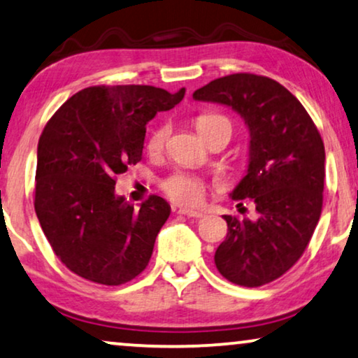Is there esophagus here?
Returning <instances> with one entry per match:
<instances>
[{"instance_id": "obj_1", "label": "esophagus", "mask_w": 358, "mask_h": 358, "mask_svg": "<svg viewBox=\"0 0 358 358\" xmlns=\"http://www.w3.org/2000/svg\"><path fill=\"white\" fill-rule=\"evenodd\" d=\"M178 214L186 215V217H194V219L204 217V213H201V210H191V209H180Z\"/></svg>"}]
</instances>
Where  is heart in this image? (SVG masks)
<instances>
[{
    "label": "heart",
    "instance_id": "b5f03b06",
    "mask_svg": "<svg viewBox=\"0 0 358 358\" xmlns=\"http://www.w3.org/2000/svg\"><path fill=\"white\" fill-rule=\"evenodd\" d=\"M194 124L203 139L217 128L229 129L231 134V123L225 117H220V115H201V117L196 118ZM169 134H170V127L167 123L160 124V127L155 128L152 133L149 134V139H148L149 152L152 154L160 152V150L164 149L165 141H167ZM162 189L165 191V194H167L169 198H172L173 201H177V203L183 206H198L201 201H203V196H204L203 181L186 173H173L172 177L164 180Z\"/></svg>",
    "mask_w": 358,
    "mask_h": 358
}]
</instances>
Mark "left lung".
I'll return each mask as SVG.
<instances>
[{
  "label": "left lung",
  "mask_w": 358,
  "mask_h": 358,
  "mask_svg": "<svg viewBox=\"0 0 358 358\" xmlns=\"http://www.w3.org/2000/svg\"><path fill=\"white\" fill-rule=\"evenodd\" d=\"M193 99L227 105L248 128V167L230 196L253 201L258 219L224 215L229 231L214 261L236 285H264L300 259L318 224L323 139L303 105L274 79L230 74L194 90Z\"/></svg>",
  "instance_id": "8db88e82"
}]
</instances>
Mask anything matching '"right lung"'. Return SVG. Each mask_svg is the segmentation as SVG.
<instances>
[{
    "label": "right lung",
    "instance_id": "1",
    "mask_svg": "<svg viewBox=\"0 0 358 358\" xmlns=\"http://www.w3.org/2000/svg\"><path fill=\"white\" fill-rule=\"evenodd\" d=\"M185 97L152 85H100L68 99L37 148L35 213L69 271L103 285L139 275L167 222L160 196L138 209L115 194V177L143 159L145 124Z\"/></svg>",
    "mask_w": 358,
    "mask_h": 358
}]
</instances>
